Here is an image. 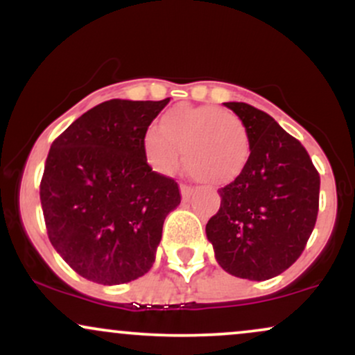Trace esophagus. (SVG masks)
Instances as JSON below:
<instances>
[{"label":"esophagus","mask_w":355,"mask_h":355,"mask_svg":"<svg viewBox=\"0 0 355 355\" xmlns=\"http://www.w3.org/2000/svg\"><path fill=\"white\" fill-rule=\"evenodd\" d=\"M180 190H182V198L183 200H190L191 198V195L195 193V189L191 185H187V183H183V185L180 187Z\"/></svg>","instance_id":"34e87169"}]
</instances>
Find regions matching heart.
<instances>
[{"label":"heart","mask_w":355,"mask_h":355,"mask_svg":"<svg viewBox=\"0 0 355 355\" xmlns=\"http://www.w3.org/2000/svg\"><path fill=\"white\" fill-rule=\"evenodd\" d=\"M144 152L148 164L165 175L180 166L183 152L191 175L223 187L245 172L250 138L242 118L230 110L177 105L162 116L160 128L146 130Z\"/></svg>","instance_id":"obj_1"}]
</instances>
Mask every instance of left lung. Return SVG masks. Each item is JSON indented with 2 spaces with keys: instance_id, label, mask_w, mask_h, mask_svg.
I'll use <instances>...</instances> for the list:
<instances>
[{
  "instance_id": "1",
  "label": "left lung",
  "mask_w": 355,
  "mask_h": 355,
  "mask_svg": "<svg viewBox=\"0 0 355 355\" xmlns=\"http://www.w3.org/2000/svg\"><path fill=\"white\" fill-rule=\"evenodd\" d=\"M250 138L248 165L218 190L222 203L207 223L218 266L248 280L282 274L304 252L319 211L320 177L307 150L270 115L225 103Z\"/></svg>"
}]
</instances>
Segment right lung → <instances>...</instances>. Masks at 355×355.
I'll return each instance as SVG.
<instances>
[{
  "instance_id": "obj_1",
  "label": "right lung",
  "mask_w": 355,
  "mask_h": 355,
  "mask_svg": "<svg viewBox=\"0 0 355 355\" xmlns=\"http://www.w3.org/2000/svg\"><path fill=\"white\" fill-rule=\"evenodd\" d=\"M168 101H103L53 141L40 183L48 239L92 282L145 275L180 203L178 183L153 172L144 152L145 132Z\"/></svg>"
}]
</instances>
